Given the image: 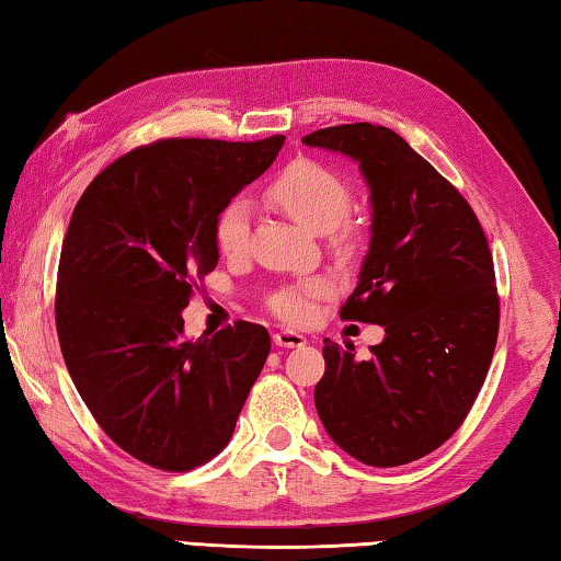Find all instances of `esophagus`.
Returning <instances> with one entry per match:
<instances>
[{"label":"esophagus","mask_w":561,"mask_h":561,"mask_svg":"<svg viewBox=\"0 0 561 561\" xmlns=\"http://www.w3.org/2000/svg\"><path fill=\"white\" fill-rule=\"evenodd\" d=\"M274 344L284 346V348H299L307 344V336L299 334V331H289V329H279L277 334H274Z\"/></svg>","instance_id":"1"}]
</instances>
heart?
Wrapping results in <instances>:
<instances>
[{"instance_id":"obj_1","label":"heart","mask_w":561,"mask_h":561,"mask_svg":"<svg viewBox=\"0 0 561 561\" xmlns=\"http://www.w3.org/2000/svg\"><path fill=\"white\" fill-rule=\"evenodd\" d=\"M354 187L341 170L321 160L299 158L274 175L267 185V201L287 213L294 222L317 234L331 232L339 250H354L360 240V227L346 215ZM250 242V207L234 201L225 205L215 220V244L225 257H240ZM329 284L309 279L274 291L270 307L274 314L291 324H301L314 311V299L324 297Z\"/></svg>"}]
</instances>
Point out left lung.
Instances as JSON below:
<instances>
[{"mask_svg":"<svg viewBox=\"0 0 561 561\" xmlns=\"http://www.w3.org/2000/svg\"><path fill=\"white\" fill-rule=\"evenodd\" d=\"M358 160L371 242L341 317L386 329L371 356L324 339L317 413L341 450L374 468L450 438L485 383L500 299L488 237L468 201L386 126L344 123L301 138Z\"/></svg>","mask_w":561,"mask_h":561,"instance_id":"left-lung-1","label":"left lung"}]
</instances>
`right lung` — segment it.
Here are the masks:
<instances>
[{"mask_svg":"<svg viewBox=\"0 0 561 561\" xmlns=\"http://www.w3.org/2000/svg\"><path fill=\"white\" fill-rule=\"evenodd\" d=\"M284 136L165 138L101 170L76 203L56 277V334L103 433L140 462L185 472L234 433L272 341L234 321L183 339V309L217 267L215 220Z\"/></svg>","mask_w":561,"mask_h":561,"instance_id":"obj_1","label":"right lung"}]
</instances>
